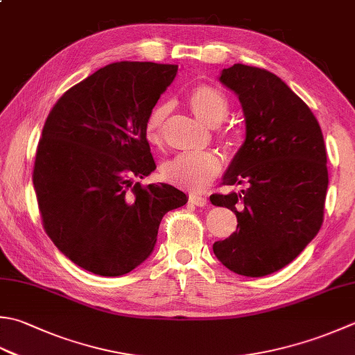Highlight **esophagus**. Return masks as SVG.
I'll return each instance as SVG.
<instances>
[{"label":"esophagus","mask_w":355,"mask_h":355,"mask_svg":"<svg viewBox=\"0 0 355 355\" xmlns=\"http://www.w3.org/2000/svg\"><path fill=\"white\" fill-rule=\"evenodd\" d=\"M189 203L196 205V206H206L207 205V198L203 196H198V193H191L189 196Z\"/></svg>","instance_id":"obj_1"}]
</instances>
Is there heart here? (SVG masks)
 <instances>
[{
    "label": "heart",
    "mask_w": 355,
    "mask_h": 355,
    "mask_svg": "<svg viewBox=\"0 0 355 355\" xmlns=\"http://www.w3.org/2000/svg\"><path fill=\"white\" fill-rule=\"evenodd\" d=\"M189 106L192 114L211 128L223 123L229 112V101L226 95L211 85H198L193 87L189 94ZM169 112L171 106L164 103L149 114L144 124V135L150 144H158L162 141ZM221 137L229 141L227 132ZM220 171V158L212 152L178 154L162 166V175L166 182L189 191L203 189L218 175Z\"/></svg>",
    "instance_id": "heart-1"
}]
</instances>
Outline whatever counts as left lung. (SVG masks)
<instances>
[{"label": "left lung", "mask_w": 355, "mask_h": 355, "mask_svg": "<svg viewBox=\"0 0 355 355\" xmlns=\"http://www.w3.org/2000/svg\"><path fill=\"white\" fill-rule=\"evenodd\" d=\"M218 80L237 94L246 123L223 183L246 189L211 196L239 223L212 249L232 272L265 277L289 265L320 231L328 189L323 134L308 104L272 72L234 64Z\"/></svg>", "instance_id": "obj_1"}]
</instances>
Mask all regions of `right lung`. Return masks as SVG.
<instances>
[{
  "instance_id": "right-lung-1",
  "label": "right lung",
  "mask_w": 355,
  "mask_h": 355,
  "mask_svg": "<svg viewBox=\"0 0 355 355\" xmlns=\"http://www.w3.org/2000/svg\"><path fill=\"white\" fill-rule=\"evenodd\" d=\"M177 71L112 62L49 112L32 175L41 220L53 245L89 272L118 277L141 265L164 214L187 203L171 184L135 182L157 168L144 124Z\"/></svg>"
}]
</instances>
